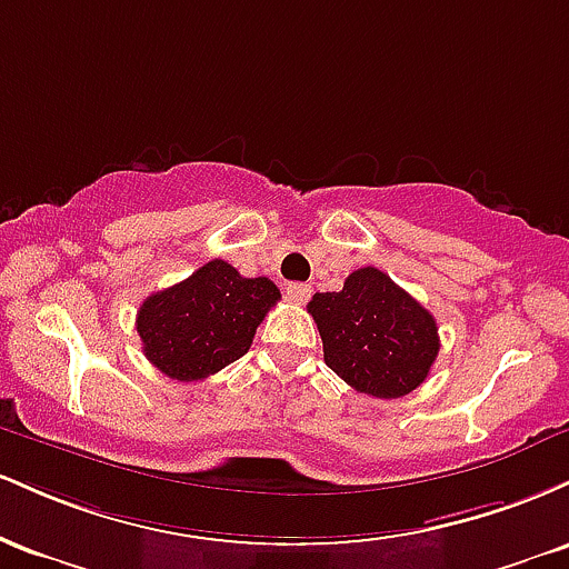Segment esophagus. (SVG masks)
I'll list each match as a JSON object with an SVG mask.
<instances>
[{
	"instance_id": "1",
	"label": "esophagus",
	"mask_w": 569,
	"mask_h": 569,
	"mask_svg": "<svg viewBox=\"0 0 569 569\" xmlns=\"http://www.w3.org/2000/svg\"><path fill=\"white\" fill-rule=\"evenodd\" d=\"M312 289L307 283H289L286 286V297H289V302L293 305H305L307 299H310Z\"/></svg>"
}]
</instances>
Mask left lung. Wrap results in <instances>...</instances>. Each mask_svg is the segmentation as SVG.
<instances>
[{
  "instance_id": "left-lung-1",
  "label": "left lung",
  "mask_w": 569,
  "mask_h": 569,
  "mask_svg": "<svg viewBox=\"0 0 569 569\" xmlns=\"http://www.w3.org/2000/svg\"><path fill=\"white\" fill-rule=\"evenodd\" d=\"M307 312L321 331L326 367L358 393L407 396L439 356L436 318L377 267L350 272L342 291L316 293Z\"/></svg>"
}]
</instances>
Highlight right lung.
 Listing matches in <instances>:
<instances>
[{
  "mask_svg": "<svg viewBox=\"0 0 569 569\" xmlns=\"http://www.w3.org/2000/svg\"><path fill=\"white\" fill-rule=\"evenodd\" d=\"M278 299L272 280L243 278L224 259H213L143 299L136 316L143 356L171 380H206L246 356Z\"/></svg>",
  "mask_w": 569,
  "mask_h": 569,
  "instance_id": "right-lung-1",
  "label": "right lung"
}]
</instances>
